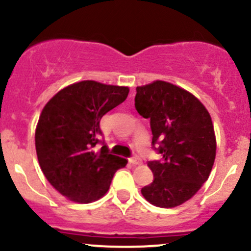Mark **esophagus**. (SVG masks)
I'll return each instance as SVG.
<instances>
[{"mask_svg": "<svg viewBox=\"0 0 251 251\" xmlns=\"http://www.w3.org/2000/svg\"><path fill=\"white\" fill-rule=\"evenodd\" d=\"M130 163L133 164V166H137V164H140L142 163V159L139 158L138 155H133L130 158Z\"/></svg>", "mask_w": 251, "mask_h": 251, "instance_id": "esophagus-1", "label": "esophagus"}]
</instances>
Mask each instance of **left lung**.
I'll list each match as a JSON object with an SVG mask.
<instances>
[{
    "label": "left lung",
    "mask_w": 251,
    "mask_h": 251,
    "mask_svg": "<svg viewBox=\"0 0 251 251\" xmlns=\"http://www.w3.org/2000/svg\"><path fill=\"white\" fill-rule=\"evenodd\" d=\"M134 106L150 119L152 149L149 161L153 181L142 194L158 207H175L189 200L206 182L216 158V136L210 113L182 88L164 81L137 87Z\"/></svg>",
    "instance_id": "obj_1"
}]
</instances>
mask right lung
<instances>
[{
    "instance_id": "add662e5",
    "label": "right lung",
    "mask_w": 251,
    "mask_h": 251,
    "mask_svg": "<svg viewBox=\"0 0 251 251\" xmlns=\"http://www.w3.org/2000/svg\"><path fill=\"white\" fill-rule=\"evenodd\" d=\"M127 87L82 81L68 85L46 103L35 130V150L48 181L75 202L99 200L115 172L127 163L112 155L100 136L101 118L127 98ZM103 144L100 151L94 148Z\"/></svg>"
}]
</instances>
